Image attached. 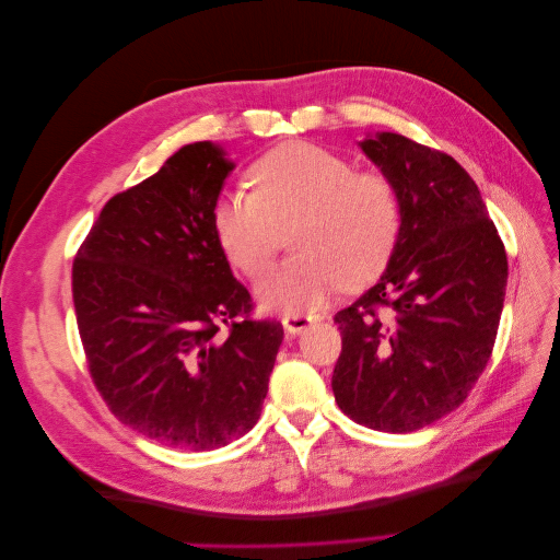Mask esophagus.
<instances>
[{"instance_id":"obj_1","label":"esophagus","mask_w":560,"mask_h":560,"mask_svg":"<svg viewBox=\"0 0 560 560\" xmlns=\"http://www.w3.org/2000/svg\"><path fill=\"white\" fill-rule=\"evenodd\" d=\"M313 322H317V317H313V315H284L282 317V327H284V331L287 334H299V331H303V329H308Z\"/></svg>"}]
</instances>
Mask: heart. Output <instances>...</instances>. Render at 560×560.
<instances>
[{"mask_svg": "<svg viewBox=\"0 0 560 560\" xmlns=\"http://www.w3.org/2000/svg\"><path fill=\"white\" fill-rule=\"evenodd\" d=\"M252 191L229 189L212 208V231L226 261L259 278L273 259L278 229L296 219V252L259 282L261 306L284 315L319 308L341 287H360L387 266L401 233L393 179L358 173L348 159L311 142H287L249 165Z\"/></svg>", "mask_w": 560, "mask_h": 560, "instance_id": "b5f03b06", "label": "heart"}]
</instances>
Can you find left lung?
<instances>
[{
	"label": "left lung",
	"instance_id": "1",
	"mask_svg": "<svg viewBox=\"0 0 560 560\" xmlns=\"http://www.w3.org/2000/svg\"><path fill=\"white\" fill-rule=\"evenodd\" d=\"M401 198V233L381 280L338 311L331 389L364 428L416 432L455 411L493 354L506 252L479 186L444 151L397 132L362 142Z\"/></svg>",
	"mask_w": 560,
	"mask_h": 560
}]
</instances>
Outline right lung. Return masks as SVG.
Here are the masks:
<instances>
[{
  "label": "right lung",
  "mask_w": 560,
  "mask_h": 560,
  "mask_svg": "<svg viewBox=\"0 0 560 560\" xmlns=\"http://www.w3.org/2000/svg\"><path fill=\"white\" fill-rule=\"evenodd\" d=\"M233 163L182 147L156 175L107 200L72 264L91 378L124 425L159 444L212 451L254 428L282 325L254 319L212 231Z\"/></svg>",
  "instance_id": "1"
}]
</instances>
